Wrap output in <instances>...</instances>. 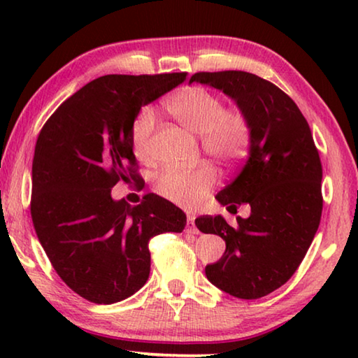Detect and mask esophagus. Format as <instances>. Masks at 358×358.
Masks as SVG:
<instances>
[{"instance_id": "1", "label": "esophagus", "mask_w": 358, "mask_h": 358, "mask_svg": "<svg viewBox=\"0 0 358 358\" xmlns=\"http://www.w3.org/2000/svg\"><path fill=\"white\" fill-rule=\"evenodd\" d=\"M186 232L187 234H199V229L196 227V222H194L192 217L186 221Z\"/></svg>"}]
</instances>
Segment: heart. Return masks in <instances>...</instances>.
<instances>
[{
	"label": "heart",
	"mask_w": 358,
	"mask_h": 358,
	"mask_svg": "<svg viewBox=\"0 0 358 358\" xmlns=\"http://www.w3.org/2000/svg\"><path fill=\"white\" fill-rule=\"evenodd\" d=\"M167 110L186 131L201 136L205 153L221 162H232L246 153L251 128L245 113L224 110L222 101L202 87H187L167 102ZM156 126L153 108H143L132 124V145L138 156H147ZM216 183L213 169L189 171L167 169L156 180V191L175 203L191 207L202 201Z\"/></svg>",
	"instance_id": "heart-1"
}]
</instances>
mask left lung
<instances>
[{
  "mask_svg": "<svg viewBox=\"0 0 358 358\" xmlns=\"http://www.w3.org/2000/svg\"><path fill=\"white\" fill-rule=\"evenodd\" d=\"M222 92L251 128L243 167L216 194L229 208L248 203L251 215L230 226L222 215L196 226L226 241V251L205 266L208 281L232 296L256 300L281 287L299 268L322 215V166L308 121L276 85L245 71L197 72L189 83Z\"/></svg>",
  "mask_w": 358,
  "mask_h": 358,
  "instance_id": "1",
  "label": "left lung"
}]
</instances>
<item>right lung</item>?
Masks as SVG:
<instances>
[{
	"label": "right lung",
	"instance_id": "obj_1",
	"mask_svg": "<svg viewBox=\"0 0 358 358\" xmlns=\"http://www.w3.org/2000/svg\"><path fill=\"white\" fill-rule=\"evenodd\" d=\"M186 76L96 78L57 108L38 137L34 230L59 278L88 301L110 305L136 294L150 276V238L186 226L183 211L155 194L137 207L112 197L120 180H141L132 151L141 108Z\"/></svg>",
	"mask_w": 358,
	"mask_h": 358
}]
</instances>
